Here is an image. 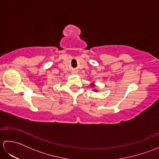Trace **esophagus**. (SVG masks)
I'll list each match as a JSON object with an SVG mask.
<instances>
[{
  "label": "esophagus",
  "instance_id": "1",
  "mask_svg": "<svg viewBox=\"0 0 159 159\" xmlns=\"http://www.w3.org/2000/svg\"><path fill=\"white\" fill-rule=\"evenodd\" d=\"M74 74H76V73H77V72H76V71H73V72H72Z\"/></svg>",
  "mask_w": 159,
  "mask_h": 159
}]
</instances>
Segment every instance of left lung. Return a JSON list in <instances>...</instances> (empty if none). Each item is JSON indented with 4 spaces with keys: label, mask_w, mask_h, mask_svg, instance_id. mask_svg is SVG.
<instances>
[{
    "label": "left lung",
    "mask_w": 159,
    "mask_h": 159,
    "mask_svg": "<svg viewBox=\"0 0 159 159\" xmlns=\"http://www.w3.org/2000/svg\"><path fill=\"white\" fill-rule=\"evenodd\" d=\"M92 86H93V85H92Z\"/></svg>",
    "instance_id": "left-lung-1"
}]
</instances>
